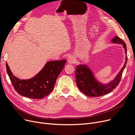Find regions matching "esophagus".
<instances>
[{
  "mask_svg": "<svg viewBox=\"0 0 135 135\" xmlns=\"http://www.w3.org/2000/svg\"><path fill=\"white\" fill-rule=\"evenodd\" d=\"M75 60H76V59L75 58V57L74 56H73V55L69 56L68 57V63H69V64H74V63H75Z\"/></svg>",
  "mask_w": 135,
  "mask_h": 135,
  "instance_id": "34e87169",
  "label": "esophagus"
}]
</instances>
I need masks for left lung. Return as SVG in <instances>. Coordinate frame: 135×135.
Here are the masks:
<instances>
[{
  "instance_id": "1",
  "label": "left lung",
  "mask_w": 135,
  "mask_h": 135,
  "mask_svg": "<svg viewBox=\"0 0 135 135\" xmlns=\"http://www.w3.org/2000/svg\"><path fill=\"white\" fill-rule=\"evenodd\" d=\"M114 43L123 44L125 50V53L127 54L126 45L120 38L115 36L112 40ZM127 57L126 55L125 65L120 70L118 76L110 83L105 85H102L96 80L93 75V73L86 65H80L76 66L75 76L76 82L80 91L89 97H97L108 94L111 92L116 88L120 82L122 74L126 66Z\"/></svg>"
}]
</instances>
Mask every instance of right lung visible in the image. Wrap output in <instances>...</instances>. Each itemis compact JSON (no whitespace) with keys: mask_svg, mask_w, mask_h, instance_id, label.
I'll list each match as a JSON object with an SVG mask.
<instances>
[{"mask_svg":"<svg viewBox=\"0 0 135 135\" xmlns=\"http://www.w3.org/2000/svg\"><path fill=\"white\" fill-rule=\"evenodd\" d=\"M66 60L48 62L41 71L28 80H20L12 74L7 63L6 71L15 90L21 95L31 99H42L53 91L55 81Z\"/></svg>","mask_w":135,"mask_h":135,"instance_id":"obj_1","label":"right lung"}]
</instances>
